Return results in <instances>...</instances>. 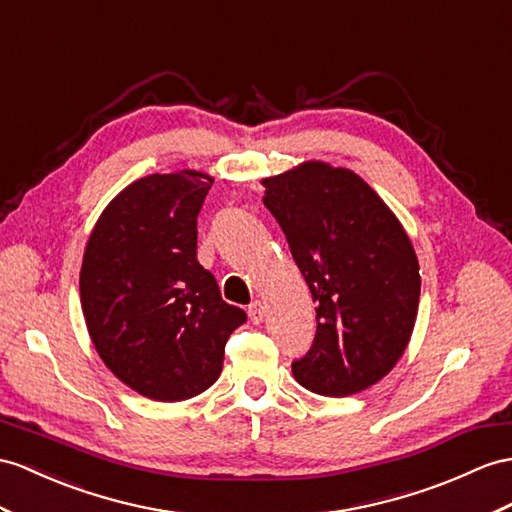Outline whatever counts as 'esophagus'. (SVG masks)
Wrapping results in <instances>:
<instances>
[{"instance_id": "obj_1", "label": "esophagus", "mask_w": 512, "mask_h": 512, "mask_svg": "<svg viewBox=\"0 0 512 512\" xmlns=\"http://www.w3.org/2000/svg\"><path fill=\"white\" fill-rule=\"evenodd\" d=\"M247 313H249V319H252L254 323H263V319H265V306H263V302H260V299H256V302L249 304Z\"/></svg>"}]
</instances>
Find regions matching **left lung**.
I'll return each mask as SVG.
<instances>
[{"label": "left lung", "mask_w": 512, "mask_h": 512, "mask_svg": "<svg viewBox=\"0 0 512 512\" xmlns=\"http://www.w3.org/2000/svg\"><path fill=\"white\" fill-rule=\"evenodd\" d=\"M263 202L317 302V334L293 376L347 397L406 352L419 308V260L404 226L358 173L308 160L265 178Z\"/></svg>", "instance_id": "8db88e82"}]
</instances>
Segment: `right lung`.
<instances>
[{
	"mask_svg": "<svg viewBox=\"0 0 512 512\" xmlns=\"http://www.w3.org/2000/svg\"><path fill=\"white\" fill-rule=\"evenodd\" d=\"M213 182L191 169L132 182L84 249L80 302L95 350L123 384L156 402L213 386L228 336L247 321L197 260V215Z\"/></svg>",
	"mask_w": 512,
	"mask_h": 512,
	"instance_id": "right-lung-1",
	"label": "right lung"
}]
</instances>
